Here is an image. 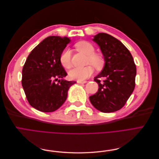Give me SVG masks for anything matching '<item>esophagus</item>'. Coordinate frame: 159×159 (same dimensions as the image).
<instances>
[{
  "label": "esophagus",
  "mask_w": 159,
  "mask_h": 159,
  "mask_svg": "<svg viewBox=\"0 0 159 159\" xmlns=\"http://www.w3.org/2000/svg\"><path fill=\"white\" fill-rule=\"evenodd\" d=\"M77 82H78V84H85L86 82H87V81H85V80H84V81L77 80Z\"/></svg>",
  "instance_id": "esophagus-1"
}]
</instances>
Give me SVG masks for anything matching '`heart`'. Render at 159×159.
<instances>
[{"label":"heart","instance_id":"1","mask_svg":"<svg viewBox=\"0 0 159 159\" xmlns=\"http://www.w3.org/2000/svg\"><path fill=\"white\" fill-rule=\"evenodd\" d=\"M76 49L79 52L88 56L87 64L93 65L95 68L100 69L104 65V59L102 55L95 53V48L90 42L87 41H80L75 44ZM61 65L66 69H70L72 66L71 60V52L68 49H64L61 52L59 57ZM93 68L88 66L84 68H75L69 72V75L71 79L83 81L88 78L93 74Z\"/></svg>","mask_w":159,"mask_h":159}]
</instances>
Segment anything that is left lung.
I'll return each mask as SVG.
<instances>
[{"mask_svg":"<svg viewBox=\"0 0 159 159\" xmlns=\"http://www.w3.org/2000/svg\"><path fill=\"white\" fill-rule=\"evenodd\" d=\"M93 40L99 46L105 64L102 71L94 78L99 89L89 100L103 113L116 111L125 105L134 89L136 65L129 50L117 38L99 33Z\"/></svg>","mask_w":159,"mask_h":159,"instance_id":"obj_1","label":"left lung"}]
</instances>
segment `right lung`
Returning <instances> with one entry per match:
<instances>
[{
  "mask_svg": "<svg viewBox=\"0 0 159 159\" xmlns=\"http://www.w3.org/2000/svg\"><path fill=\"white\" fill-rule=\"evenodd\" d=\"M70 42L67 37L45 38L32 50L23 66L22 88L28 103L38 111L53 112L60 108L66 100L70 87L76 83L61 79L67 73L59 57Z\"/></svg>",
  "mask_w": 159,
  "mask_h": 159,
  "instance_id": "1",
  "label": "right lung"
}]
</instances>
